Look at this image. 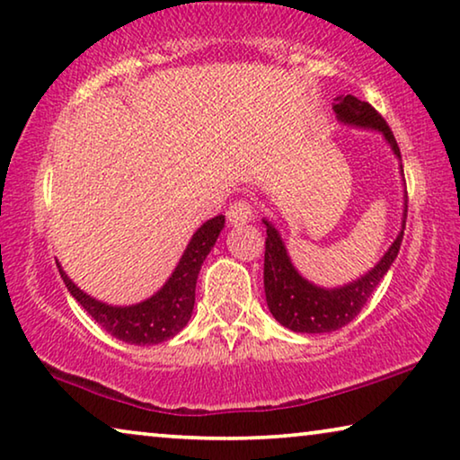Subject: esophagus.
<instances>
[{
	"label": "esophagus",
	"instance_id": "esophagus-1",
	"mask_svg": "<svg viewBox=\"0 0 460 460\" xmlns=\"http://www.w3.org/2000/svg\"><path fill=\"white\" fill-rule=\"evenodd\" d=\"M228 222L232 226H240V224H246L252 220L254 216V209L249 201H234L232 206L228 208Z\"/></svg>",
	"mask_w": 460,
	"mask_h": 460
}]
</instances>
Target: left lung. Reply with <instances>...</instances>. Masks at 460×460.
Returning <instances> with one entry per match:
<instances>
[{
  "label": "left lung",
  "mask_w": 460,
  "mask_h": 460,
  "mask_svg": "<svg viewBox=\"0 0 460 460\" xmlns=\"http://www.w3.org/2000/svg\"><path fill=\"white\" fill-rule=\"evenodd\" d=\"M337 104H333V111L337 119L345 125L353 127H366V129H376L385 136V139L391 144L394 156L401 160V150L394 139L391 127L386 125L383 115L372 107V104L358 101L356 96H337ZM402 172V166H401ZM407 220V190H405V209H402V230H405ZM267 226V238H265V270H263V281H265V298L267 306H270L275 321L284 324L286 329L294 331V333H331L345 327L359 314L364 304L368 302L374 289L385 278L386 271L391 270L393 261L397 259L401 243H402V230L399 236L394 238L391 249L385 252V257L378 261L362 278L351 281L348 286L341 288H319L304 279L302 275L296 271V267L289 261V254L284 246L279 232L273 226L263 220Z\"/></svg>",
  "instance_id": "1"
}]
</instances>
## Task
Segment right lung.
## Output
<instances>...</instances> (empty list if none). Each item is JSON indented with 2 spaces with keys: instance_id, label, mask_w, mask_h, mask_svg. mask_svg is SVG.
Segmentation results:
<instances>
[{
  "instance_id": "right-lung-1",
  "label": "right lung",
  "mask_w": 460,
  "mask_h": 460,
  "mask_svg": "<svg viewBox=\"0 0 460 460\" xmlns=\"http://www.w3.org/2000/svg\"><path fill=\"white\" fill-rule=\"evenodd\" d=\"M222 228L224 216H216L203 224L190 238L187 251L182 252L179 265L166 284L152 298L133 304V306H109V304L90 298L67 278L61 265L58 267L69 294L107 333L131 345H156L172 339L189 323L195 306L197 275L209 251L214 249Z\"/></svg>"
}]
</instances>
